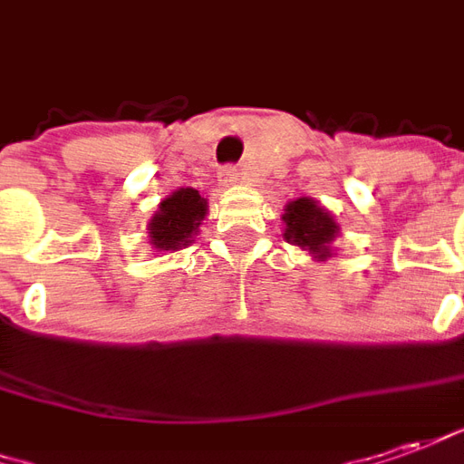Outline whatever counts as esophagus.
<instances>
[{
    "mask_svg": "<svg viewBox=\"0 0 464 464\" xmlns=\"http://www.w3.org/2000/svg\"><path fill=\"white\" fill-rule=\"evenodd\" d=\"M238 179H241V172H238L233 165H226L218 169V182L223 185V188H231V185H236Z\"/></svg>",
    "mask_w": 464,
    "mask_h": 464,
    "instance_id": "obj_1",
    "label": "esophagus"
}]
</instances>
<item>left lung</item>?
<instances>
[{"instance_id": "8db88e82", "label": "left lung", "mask_w": 464, "mask_h": 464, "mask_svg": "<svg viewBox=\"0 0 464 464\" xmlns=\"http://www.w3.org/2000/svg\"><path fill=\"white\" fill-rule=\"evenodd\" d=\"M282 220H285V238L289 244L299 246L302 251H310L317 261L333 256V241L340 233V226L312 198H297L286 203Z\"/></svg>"}]
</instances>
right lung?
<instances>
[{"label": "right lung", "instance_id": "right-lung-1", "mask_svg": "<svg viewBox=\"0 0 464 464\" xmlns=\"http://www.w3.org/2000/svg\"><path fill=\"white\" fill-rule=\"evenodd\" d=\"M208 200L192 188H179L160 203V210L150 220V244L157 251H178L192 241L206 218Z\"/></svg>", "mask_w": 464, "mask_h": 464}]
</instances>
